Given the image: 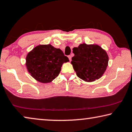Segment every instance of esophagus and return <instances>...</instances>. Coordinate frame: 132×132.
Masks as SVG:
<instances>
[{"label":"esophagus","instance_id":"34e87169","mask_svg":"<svg viewBox=\"0 0 132 132\" xmlns=\"http://www.w3.org/2000/svg\"><path fill=\"white\" fill-rule=\"evenodd\" d=\"M68 57H69V61H71V55H69V56H68Z\"/></svg>","mask_w":132,"mask_h":132}]
</instances>
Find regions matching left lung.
<instances>
[{
  "instance_id": "obj_1",
  "label": "left lung",
  "mask_w": 132,
  "mask_h": 132,
  "mask_svg": "<svg viewBox=\"0 0 132 132\" xmlns=\"http://www.w3.org/2000/svg\"><path fill=\"white\" fill-rule=\"evenodd\" d=\"M75 56L71 64L80 79L92 82L101 78L108 64L109 58L105 51L96 44H80L73 48Z\"/></svg>"
}]
</instances>
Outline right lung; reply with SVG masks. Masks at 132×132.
I'll use <instances>...</instances> for the list:
<instances>
[{
	"label": "right lung",
	"instance_id": "add662e5",
	"mask_svg": "<svg viewBox=\"0 0 132 132\" xmlns=\"http://www.w3.org/2000/svg\"><path fill=\"white\" fill-rule=\"evenodd\" d=\"M26 60L28 73L42 83L52 82L59 75L62 64L69 62L60 49L51 44L35 46L28 53Z\"/></svg>",
	"mask_w": 132,
	"mask_h": 132
}]
</instances>
